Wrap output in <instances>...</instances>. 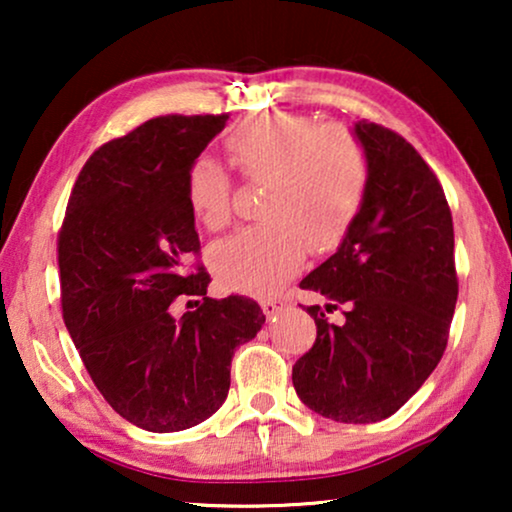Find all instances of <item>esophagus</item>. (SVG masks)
<instances>
[{
	"label": "esophagus",
	"instance_id": "esophagus-1",
	"mask_svg": "<svg viewBox=\"0 0 512 512\" xmlns=\"http://www.w3.org/2000/svg\"><path fill=\"white\" fill-rule=\"evenodd\" d=\"M261 307H263L265 317H275V314L284 307V303H282V300H277V298H263Z\"/></svg>",
	"mask_w": 512,
	"mask_h": 512
}]
</instances>
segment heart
<instances>
[{
  "mask_svg": "<svg viewBox=\"0 0 512 512\" xmlns=\"http://www.w3.org/2000/svg\"><path fill=\"white\" fill-rule=\"evenodd\" d=\"M226 149L249 179H268L265 221L214 244L209 265L226 289L265 296L300 270L307 244L328 251L347 235L366 193V156L349 130L296 114L249 118ZM230 193L233 184L216 160H195L186 200L202 226H228Z\"/></svg>",
  "mask_w": 512,
  "mask_h": 512,
  "instance_id": "b5f03b06",
  "label": "heart"
}]
</instances>
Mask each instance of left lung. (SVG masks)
I'll return each instance as SVG.
<instances>
[{
  "mask_svg": "<svg viewBox=\"0 0 512 512\" xmlns=\"http://www.w3.org/2000/svg\"><path fill=\"white\" fill-rule=\"evenodd\" d=\"M368 181L338 251L300 286L317 340L293 366L300 401L321 417L370 424L394 415L426 382L447 347L457 305L454 228L443 186L401 135L356 121ZM347 304L346 321L325 312Z\"/></svg>",
  "mask_w": 512,
  "mask_h": 512,
  "instance_id": "obj_1",
  "label": "left lung"
}]
</instances>
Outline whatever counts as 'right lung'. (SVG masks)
Returning a JSON list of instances; mask_svg holds the SVG:
<instances>
[{"instance_id":"add662e5","label":"right lung","mask_w":512,"mask_h":512,"mask_svg":"<svg viewBox=\"0 0 512 512\" xmlns=\"http://www.w3.org/2000/svg\"><path fill=\"white\" fill-rule=\"evenodd\" d=\"M228 121L160 116L100 146L76 179L58 242L62 317L95 387L153 433L205 422L226 401L235 349L265 324L256 300L209 298L186 174ZM191 297L177 320L169 305Z\"/></svg>"}]
</instances>
